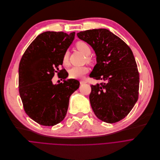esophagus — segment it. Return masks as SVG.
Wrapping results in <instances>:
<instances>
[{
  "instance_id": "34e87169",
  "label": "esophagus",
  "mask_w": 160,
  "mask_h": 160,
  "mask_svg": "<svg viewBox=\"0 0 160 160\" xmlns=\"http://www.w3.org/2000/svg\"><path fill=\"white\" fill-rule=\"evenodd\" d=\"M86 81H84V80H82V81H80V84H86Z\"/></svg>"
}]
</instances>
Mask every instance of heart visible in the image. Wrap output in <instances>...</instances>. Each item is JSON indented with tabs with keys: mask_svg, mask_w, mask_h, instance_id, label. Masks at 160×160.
Instances as JSON below:
<instances>
[{
	"mask_svg": "<svg viewBox=\"0 0 160 160\" xmlns=\"http://www.w3.org/2000/svg\"><path fill=\"white\" fill-rule=\"evenodd\" d=\"M76 47L80 52H81L84 55L86 56L90 55L91 53V50L89 46L84 42H78L76 43ZM69 56V53L68 51H66L63 57V64L66 65L68 63ZM87 60H90L88 56L87 57ZM88 71H89V69L86 66H74L69 69V76L71 78L79 79L82 78L84 74L88 72Z\"/></svg>",
	"mask_w": 160,
	"mask_h": 160,
	"instance_id": "1",
	"label": "heart"
}]
</instances>
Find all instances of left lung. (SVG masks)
I'll return each mask as SVG.
<instances>
[{
	"label": "left lung",
	"mask_w": 160,
	"mask_h": 160,
	"mask_svg": "<svg viewBox=\"0 0 160 160\" xmlns=\"http://www.w3.org/2000/svg\"><path fill=\"white\" fill-rule=\"evenodd\" d=\"M77 35L97 56V64L89 77L105 81L91 86V108L100 120L117 122L129 114L138 99L139 75L133 53L107 29H89Z\"/></svg>",
	"instance_id": "8db88e82"
}]
</instances>
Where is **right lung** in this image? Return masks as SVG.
Listing matches in <instances>:
<instances>
[{"label":"right lung","instance_id":"obj_1","mask_svg":"<svg viewBox=\"0 0 160 160\" xmlns=\"http://www.w3.org/2000/svg\"><path fill=\"white\" fill-rule=\"evenodd\" d=\"M74 37L75 32H43L31 42L21 59L20 97L26 113L40 125L53 126L62 122L66 115L71 95L79 87L78 80H66L68 73L64 72L65 69L60 70L63 82L53 84L52 81Z\"/></svg>","mask_w":160,"mask_h":160}]
</instances>
